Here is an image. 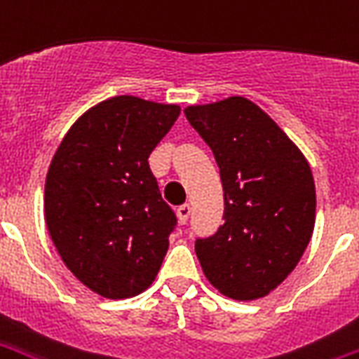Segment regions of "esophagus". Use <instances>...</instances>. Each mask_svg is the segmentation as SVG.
Returning a JSON list of instances; mask_svg holds the SVG:
<instances>
[{"label": "esophagus", "instance_id": "obj_1", "mask_svg": "<svg viewBox=\"0 0 359 359\" xmlns=\"http://www.w3.org/2000/svg\"><path fill=\"white\" fill-rule=\"evenodd\" d=\"M190 211H192V207L184 203V205H180L177 209V217H179V222L180 224H187V220L190 219Z\"/></svg>", "mask_w": 359, "mask_h": 359}]
</instances>
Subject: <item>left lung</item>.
I'll return each instance as SVG.
<instances>
[{
	"label": "left lung",
	"instance_id": "obj_1",
	"mask_svg": "<svg viewBox=\"0 0 359 359\" xmlns=\"http://www.w3.org/2000/svg\"><path fill=\"white\" fill-rule=\"evenodd\" d=\"M184 116L213 150L224 190V224L196 240L203 274L236 301L266 297L293 272L314 232L310 165L245 97L188 106Z\"/></svg>",
	"mask_w": 359,
	"mask_h": 359
}]
</instances>
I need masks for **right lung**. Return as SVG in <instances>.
Returning a JSON list of instances; mask_svg holds the SVG:
<instances>
[{"mask_svg": "<svg viewBox=\"0 0 359 359\" xmlns=\"http://www.w3.org/2000/svg\"><path fill=\"white\" fill-rule=\"evenodd\" d=\"M180 106L121 95L78 118L45 179V224L66 268L106 299L152 285L177 224L148 158Z\"/></svg>", "mask_w": 359, "mask_h": 359, "instance_id": "add662e5", "label": "right lung"}]
</instances>
